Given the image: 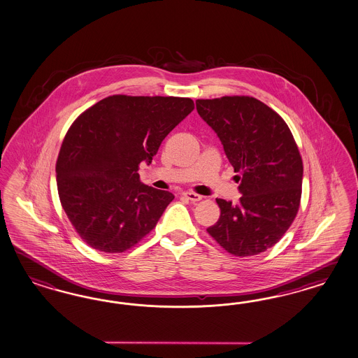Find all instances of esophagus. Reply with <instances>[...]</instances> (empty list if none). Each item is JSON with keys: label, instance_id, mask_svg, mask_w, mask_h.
<instances>
[{"label": "esophagus", "instance_id": "obj_1", "mask_svg": "<svg viewBox=\"0 0 358 358\" xmlns=\"http://www.w3.org/2000/svg\"><path fill=\"white\" fill-rule=\"evenodd\" d=\"M182 196H184V198H186L187 201L193 202V203H196V202H199V201L202 199V195L196 194V193H190V192H186V193H182Z\"/></svg>", "mask_w": 358, "mask_h": 358}]
</instances>
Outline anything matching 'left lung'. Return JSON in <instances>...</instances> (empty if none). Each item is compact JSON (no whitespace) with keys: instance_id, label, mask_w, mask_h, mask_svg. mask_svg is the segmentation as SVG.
<instances>
[{"instance_id":"1","label":"left lung","mask_w":358,"mask_h":358,"mask_svg":"<svg viewBox=\"0 0 358 358\" xmlns=\"http://www.w3.org/2000/svg\"><path fill=\"white\" fill-rule=\"evenodd\" d=\"M217 132L241 193L238 205L217 198L220 217L207 232L236 257L277 244L298 214L303 163L293 134L273 108L248 96L196 99Z\"/></svg>"}]
</instances>
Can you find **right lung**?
<instances>
[{
  "mask_svg": "<svg viewBox=\"0 0 358 358\" xmlns=\"http://www.w3.org/2000/svg\"><path fill=\"white\" fill-rule=\"evenodd\" d=\"M194 108L185 97L114 94L72 123L56 162L65 214L89 247L122 253L156 227L174 195L141 184L165 136Z\"/></svg>",
  "mask_w": 358,
  "mask_h": 358,
  "instance_id": "obj_1",
  "label": "right lung"
}]
</instances>
